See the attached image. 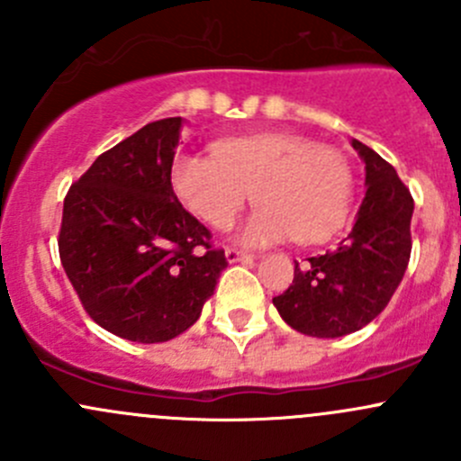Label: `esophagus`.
Here are the masks:
<instances>
[{
	"mask_svg": "<svg viewBox=\"0 0 461 461\" xmlns=\"http://www.w3.org/2000/svg\"><path fill=\"white\" fill-rule=\"evenodd\" d=\"M225 258L230 260V263H240V260H252L254 254L243 252V249H236V248H227L225 249Z\"/></svg>",
	"mask_w": 461,
	"mask_h": 461,
	"instance_id": "esophagus-1",
	"label": "esophagus"
}]
</instances>
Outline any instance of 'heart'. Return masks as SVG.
Masks as SVG:
<instances>
[{
    "label": "heart",
    "mask_w": 461,
    "mask_h": 461,
    "mask_svg": "<svg viewBox=\"0 0 461 461\" xmlns=\"http://www.w3.org/2000/svg\"><path fill=\"white\" fill-rule=\"evenodd\" d=\"M171 185L213 230L231 227L254 192L258 207L240 231L248 245L319 243L346 222L352 203L348 158L285 133L227 138L213 144V156L183 153L171 167Z\"/></svg>",
    "instance_id": "b5f03b06"
}]
</instances>
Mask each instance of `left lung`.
<instances>
[{
  "mask_svg": "<svg viewBox=\"0 0 461 461\" xmlns=\"http://www.w3.org/2000/svg\"><path fill=\"white\" fill-rule=\"evenodd\" d=\"M366 162V198L348 239L330 252L294 265L292 285L274 296L278 314L308 337L334 339L384 312L406 274L415 203L397 171L364 142L352 140Z\"/></svg>",
  "mask_w": 461,
  "mask_h": 461,
  "instance_id": "8db88e82",
  "label": "left lung"
}]
</instances>
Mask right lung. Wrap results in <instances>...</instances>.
Segmentation results:
<instances>
[{"label": "right lung", "mask_w": 461, "mask_h": 461, "mask_svg": "<svg viewBox=\"0 0 461 461\" xmlns=\"http://www.w3.org/2000/svg\"><path fill=\"white\" fill-rule=\"evenodd\" d=\"M180 127L183 118L144 124L97 156L64 198V272L88 317L129 341H169L192 328L227 267L171 187Z\"/></svg>", "instance_id": "obj_1"}]
</instances>
